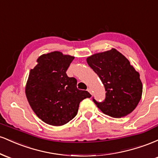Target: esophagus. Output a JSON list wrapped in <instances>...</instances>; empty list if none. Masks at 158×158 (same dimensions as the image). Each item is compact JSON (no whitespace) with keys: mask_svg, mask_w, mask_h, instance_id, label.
<instances>
[{"mask_svg":"<svg viewBox=\"0 0 158 158\" xmlns=\"http://www.w3.org/2000/svg\"><path fill=\"white\" fill-rule=\"evenodd\" d=\"M88 90V91L89 92L90 94H92V90H91V89H90V88H88V90Z\"/></svg>","mask_w":158,"mask_h":158,"instance_id":"obj_1","label":"esophagus"}]
</instances>
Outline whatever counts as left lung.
Returning <instances> with one entry per match:
<instances>
[{
	"instance_id": "8db88e82",
	"label": "left lung",
	"mask_w": 158,
	"mask_h": 158,
	"mask_svg": "<svg viewBox=\"0 0 158 158\" xmlns=\"http://www.w3.org/2000/svg\"><path fill=\"white\" fill-rule=\"evenodd\" d=\"M87 62L105 86L106 99L93 101L102 113L121 118L131 113L141 99L143 85L139 74L130 61L116 49L87 58Z\"/></svg>"
}]
</instances>
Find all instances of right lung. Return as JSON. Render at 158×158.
I'll return each mask as SVG.
<instances>
[{
    "instance_id": "obj_1",
    "label": "right lung",
    "mask_w": 158,
    "mask_h": 158,
    "mask_svg": "<svg viewBox=\"0 0 158 158\" xmlns=\"http://www.w3.org/2000/svg\"><path fill=\"white\" fill-rule=\"evenodd\" d=\"M73 56L59 51L43 54L31 69L25 93L32 110L43 122L54 126L68 123L76 117L79 103L91 95L77 88V80L66 71Z\"/></svg>"
}]
</instances>
